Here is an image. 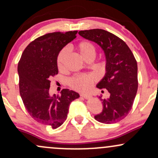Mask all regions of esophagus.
<instances>
[{"mask_svg": "<svg viewBox=\"0 0 158 158\" xmlns=\"http://www.w3.org/2000/svg\"><path fill=\"white\" fill-rule=\"evenodd\" d=\"M80 96L81 97L85 98V99H90V98L91 97V96H90V94H80Z\"/></svg>", "mask_w": 158, "mask_h": 158, "instance_id": "esophagus-1", "label": "esophagus"}]
</instances>
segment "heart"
Returning a JSON list of instances; mask_svg holds the SVG:
<instances>
[{"instance_id": "heart-1", "label": "heart", "mask_w": 158, "mask_h": 158, "mask_svg": "<svg viewBox=\"0 0 158 158\" xmlns=\"http://www.w3.org/2000/svg\"><path fill=\"white\" fill-rule=\"evenodd\" d=\"M77 50L85 61L89 59H94L96 55V48L94 45L86 40L80 41L77 45ZM68 55V52L67 49H63L59 52L57 57V67L59 70H61L64 69ZM95 81L96 79L94 76L90 74H84L72 78L70 81V85L73 89L78 91L85 92L90 89Z\"/></svg>"}]
</instances>
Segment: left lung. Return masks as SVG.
<instances>
[{
  "label": "left lung",
  "mask_w": 158,
  "mask_h": 158,
  "mask_svg": "<svg viewBox=\"0 0 158 158\" xmlns=\"http://www.w3.org/2000/svg\"><path fill=\"white\" fill-rule=\"evenodd\" d=\"M79 34L99 44L106 54V73L97 87L108 90L110 97H99L103 110L94 118L106 124L119 122L132 108L138 88L137 64L134 54L124 41L106 30H81Z\"/></svg>",
  "instance_id": "obj_1"
}]
</instances>
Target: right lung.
<instances>
[{
    "label": "right lung",
    "instance_id": "add662e5",
    "mask_svg": "<svg viewBox=\"0 0 158 158\" xmlns=\"http://www.w3.org/2000/svg\"><path fill=\"white\" fill-rule=\"evenodd\" d=\"M77 33L55 32L40 36L27 45L18 65L20 95L27 112L35 121L53 129L63 124L70 102L79 97L68 89H63L61 95L49 94L50 79L59 73V52Z\"/></svg>",
    "mask_w": 158,
    "mask_h": 158
}]
</instances>
